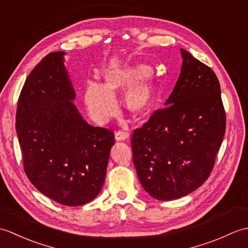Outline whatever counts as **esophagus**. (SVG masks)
<instances>
[{"instance_id":"34e87169","label":"esophagus","mask_w":248,"mask_h":248,"mask_svg":"<svg viewBox=\"0 0 248 248\" xmlns=\"http://www.w3.org/2000/svg\"><path fill=\"white\" fill-rule=\"evenodd\" d=\"M129 139V134L127 132H123V131H118V132L115 133V140L121 141V140H125Z\"/></svg>"}]
</instances>
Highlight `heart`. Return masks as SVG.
Returning a JSON list of instances; mask_svg holds the SVG:
<instances>
[{
	"mask_svg": "<svg viewBox=\"0 0 248 248\" xmlns=\"http://www.w3.org/2000/svg\"><path fill=\"white\" fill-rule=\"evenodd\" d=\"M103 82H88L83 92V102L88 114L97 123H104L117 109L115 96L128 89L124 105L135 118H143L155 107L156 86L154 76L145 65L108 68L102 73Z\"/></svg>",
	"mask_w": 248,
	"mask_h": 248,
	"instance_id": "heart-1",
	"label": "heart"
}]
</instances>
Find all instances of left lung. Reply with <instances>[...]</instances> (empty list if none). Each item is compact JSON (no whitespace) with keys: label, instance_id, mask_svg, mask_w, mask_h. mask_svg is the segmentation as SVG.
<instances>
[{"label":"left lung","instance_id":"left-lung-1","mask_svg":"<svg viewBox=\"0 0 248 248\" xmlns=\"http://www.w3.org/2000/svg\"><path fill=\"white\" fill-rule=\"evenodd\" d=\"M180 52V75L166 108L135 130L131 140L141 186L159 200L181 198L207 180L226 128L217 75Z\"/></svg>","mask_w":248,"mask_h":248}]
</instances>
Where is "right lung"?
Returning a JSON list of instances; mask_svg holds the SVG:
<instances>
[{
  "mask_svg": "<svg viewBox=\"0 0 248 248\" xmlns=\"http://www.w3.org/2000/svg\"><path fill=\"white\" fill-rule=\"evenodd\" d=\"M62 51L44 57L21 91L16 131L26 176L40 193L64 205H82L103 186L114 135L86 123Z\"/></svg>",
  "mask_w": 248,
  "mask_h": 248,
  "instance_id": "right-lung-1",
  "label": "right lung"
}]
</instances>
